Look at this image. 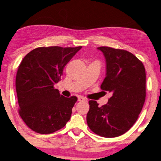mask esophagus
I'll return each instance as SVG.
<instances>
[{
	"label": "esophagus",
	"instance_id": "esophagus-1",
	"mask_svg": "<svg viewBox=\"0 0 161 161\" xmlns=\"http://www.w3.org/2000/svg\"><path fill=\"white\" fill-rule=\"evenodd\" d=\"M78 101L79 102H82V101H87V99L84 98L83 97H81V96H79L78 97Z\"/></svg>",
	"mask_w": 161,
	"mask_h": 161
}]
</instances>
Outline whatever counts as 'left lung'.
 <instances>
[{
    "label": "left lung",
    "instance_id": "1",
    "mask_svg": "<svg viewBox=\"0 0 161 161\" xmlns=\"http://www.w3.org/2000/svg\"><path fill=\"white\" fill-rule=\"evenodd\" d=\"M106 62V76L101 89L112 93L107 104L99 107L90 100L87 123L101 137H116L128 131L137 121L146 99V70L130 52L99 47Z\"/></svg>",
    "mask_w": 161,
    "mask_h": 161
}]
</instances>
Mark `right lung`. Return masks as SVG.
<instances>
[{
    "label": "right lung",
    "instance_id": "1",
    "mask_svg": "<svg viewBox=\"0 0 161 161\" xmlns=\"http://www.w3.org/2000/svg\"><path fill=\"white\" fill-rule=\"evenodd\" d=\"M81 48L42 47L32 50L21 61L15 79L18 113L32 131L44 135L53 133L70 119L77 97H64L54 85Z\"/></svg>",
    "mask_w": 161,
    "mask_h": 161
}]
</instances>
